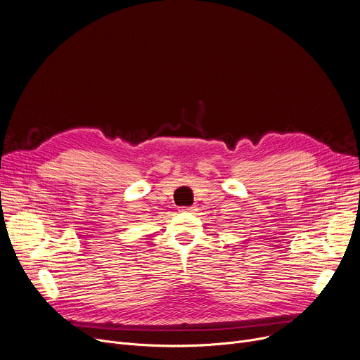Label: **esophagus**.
<instances>
[{
    "label": "esophagus",
    "instance_id": "34e87169",
    "mask_svg": "<svg viewBox=\"0 0 360 360\" xmlns=\"http://www.w3.org/2000/svg\"><path fill=\"white\" fill-rule=\"evenodd\" d=\"M182 212H185V213H191V212H194V207H182Z\"/></svg>",
    "mask_w": 360,
    "mask_h": 360
}]
</instances>
